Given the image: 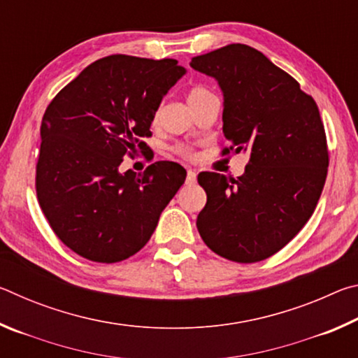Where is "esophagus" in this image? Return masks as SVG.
I'll use <instances>...</instances> for the list:
<instances>
[{
    "instance_id": "1",
    "label": "esophagus",
    "mask_w": 358,
    "mask_h": 358,
    "mask_svg": "<svg viewBox=\"0 0 358 358\" xmlns=\"http://www.w3.org/2000/svg\"><path fill=\"white\" fill-rule=\"evenodd\" d=\"M197 181V173L194 172V171H187V173H186V185H194Z\"/></svg>"
}]
</instances>
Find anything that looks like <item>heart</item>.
<instances>
[{"instance_id":"obj_1","label":"heart","mask_w":358,"mask_h":358,"mask_svg":"<svg viewBox=\"0 0 358 358\" xmlns=\"http://www.w3.org/2000/svg\"><path fill=\"white\" fill-rule=\"evenodd\" d=\"M213 93L210 92L208 88L202 87V85H197V87H192L189 92H187V102H189L191 107L196 106V104H201L202 101L208 99V98H213ZM157 117H159V110H155L153 113V121H157ZM177 151L178 155H183V156H191L192 155V148L187 147V145H177V147L173 148Z\"/></svg>"}]
</instances>
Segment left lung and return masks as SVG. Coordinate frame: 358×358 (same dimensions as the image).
Segmentation results:
<instances>
[{"instance_id": "1", "label": "left lung", "mask_w": 358, "mask_h": 358, "mask_svg": "<svg viewBox=\"0 0 358 358\" xmlns=\"http://www.w3.org/2000/svg\"><path fill=\"white\" fill-rule=\"evenodd\" d=\"M224 96L222 155L248 153L245 173L197 177L207 203L197 229L211 251L252 264L282 250L314 213L329 150L316 101L256 48L230 44L191 59Z\"/></svg>"}]
</instances>
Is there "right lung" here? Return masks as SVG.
<instances>
[{"mask_svg":"<svg viewBox=\"0 0 358 358\" xmlns=\"http://www.w3.org/2000/svg\"><path fill=\"white\" fill-rule=\"evenodd\" d=\"M186 69L177 59L110 55L87 66L48 104L41 124L36 192L63 243L113 264L147 245L162 210L185 183L177 162L143 173L118 171L126 155L148 153L153 113Z\"/></svg>","mask_w":358,"mask_h":358,"instance_id":"1","label":"right lung"}]
</instances>
